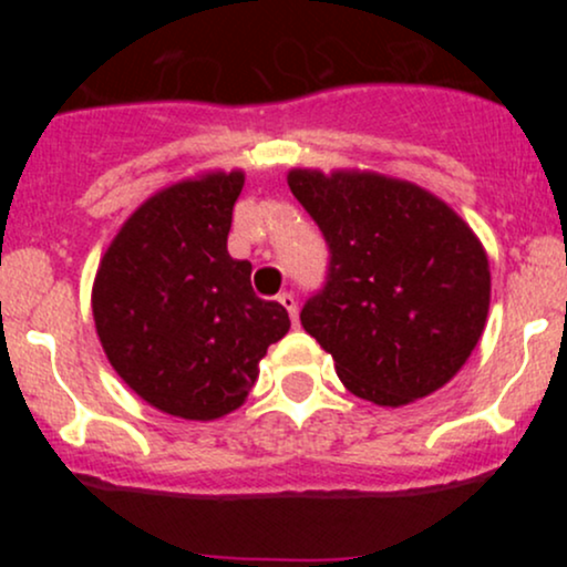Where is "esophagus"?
Listing matches in <instances>:
<instances>
[{
  "mask_svg": "<svg viewBox=\"0 0 567 567\" xmlns=\"http://www.w3.org/2000/svg\"><path fill=\"white\" fill-rule=\"evenodd\" d=\"M277 301L282 303L285 309H288L292 324H298V301H296V296H292V292H279Z\"/></svg>",
  "mask_w": 567,
  "mask_h": 567,
  "instance_id": "esophagus-1",
  "label": "esophagus"
}]
</instances>
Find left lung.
Masks as SVG:
<instances>
[{
    "label": "left lung",
    "mask_w": 567,
    "mask_h": 567,
    "mask_svg": "<svg viewBox=\"0 0 567 567\" xmlns=\"http://www.w3.org/2000/svg\"><path fill=\"white\" fill-rule=\"evenodd\" d=\"M320 226L328 275L301 324L351 394L396 408L437 392L470 360L491 303L487 256L445 202L375 173L292 171Z\"/></svg>",
    "instance_id": "obj_1"
}]
</instances>
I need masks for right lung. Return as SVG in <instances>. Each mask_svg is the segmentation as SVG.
Segmentation results:
<instances>
[{"mask_svg":"<svg viewBox=\"0 0 567 567\" xmlns=\"http://www.w3.org/2000/svg\"><path fill=\"white\" fill-rule=\"evenodd\" d=\"M243 184V173H213L154 194L95 277L109 362L148 405L188 421L243 405L266 349L290 330L285 306L258 298L252 266L226 250Z\"/></svg>","mask_w":567,"mask_h":567,"instance_id":"1","label":"right lung"}]
</instances>
